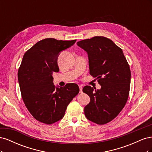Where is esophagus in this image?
Masks as SVG:
<instances>
[{
    "mask_svg": "<svg viewBox=\"0 0 152 152\" xmlns=\"http://www.w3.org/2000/svg\"><path fill=\"white\" fill-rule=\"evenodd\" d=\"M79 89H80V93H82V86L80 85L79 86Z\"/></svg>",
    "mask_w": 152,
    "mask_h": 152,
    "instance_id": "esophagus-1",
    "label": "esophagus"
}]
</instances>
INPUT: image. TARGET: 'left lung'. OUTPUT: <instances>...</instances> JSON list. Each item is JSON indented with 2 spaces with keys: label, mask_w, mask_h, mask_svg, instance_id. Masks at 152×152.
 Returning <instances> with one entry per match:
<instances>
[{
  "label": "left lung",
  "mask_w": 152,
  "mask_h": 152,
  "mask_svg": "<svg viewBox=\"0 0 152 152\" xmlns=\"http://www.w3.org/2000/svg\"><path fill=\"white\" fill-rule=\"evenodd\" d=\"M77 44L88 54L90 75L102 86L95 91L89 86L84 87L82 91L91 98L84 108L85 115L90 121L103 125L125 107L130 90V67L122 49L104 37L96 36Z\"/></svg>",
  "instance_id": "obj_1"
}]
</instances>
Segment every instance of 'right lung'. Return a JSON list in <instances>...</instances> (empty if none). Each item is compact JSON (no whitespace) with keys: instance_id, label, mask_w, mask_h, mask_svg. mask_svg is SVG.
<instances>
[{"instance_id":"1","label":"right lung","mask_w":152,"mask_h":152,"mask_svg":"<svg viewBox=\"0 0 152 152\" xmlns=\"http://www.w3.org/2000/svg\"><path fill=\"white\" fill-rule=\"evenodd\" d=\"M76 40L42 39L25 53L18 78L23 102L37 121L52 124L64 117L68 105L79 93L77 84L56 87L53 74L58 72V56Z\"/></svg>"}]
</instances>
